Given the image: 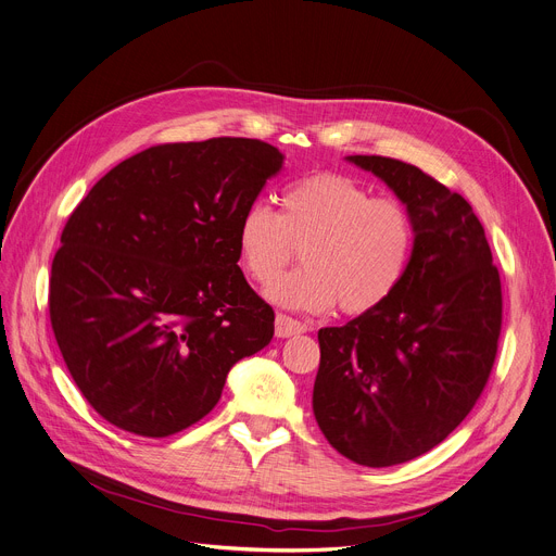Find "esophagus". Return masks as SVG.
<instances>
[{"instance_id": "1", "label": "esophagus", "mask_w": 556, "mask_h": 556, "mask_svg": "<svg viewBox=\"0 0 556 556\" xmlns=\"http://www.w3.org/2000/svg\"><path fill=\"white\" fill-rule=\"evenodd\" d=\"M303 332H307L305 323L291 318V316H285V314L276 316V337L289 339V337H296V334H303Z\"/></svg>"}]
</instances>
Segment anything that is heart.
I'll return each mask as SVG.
<instances>
[{"instance_id":"b5f03b06","label":"heart","mask_w":556,"mask_h":556,"mask_svg":"<svg viewBox=\"0 0 556 556\" xmlns=\"http://www.w3.org/2000/svg\"><path fill=\"white\" fill-rule=\"evenodd\" d=\"M303 243L305 268L278 281L292 244ZM415 244V222L397 200H379L339 173L309 175L291 184L280 213L249 204L238 219L236 247L244 274L268 285L267 299L285 309L345 314L381 307L404 280Z\"/></svg>"}]
</instances>
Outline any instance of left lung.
<instances>
[{"mask_svg": "<svg viewBox=\"0 0 556 556\" xmlns=\"http://www.w3.org/2000/svg\"><path fill=\"white\" fill-rule=\"evenodd\" d=\"M345 159L397 194L415 244L381 307L318 330L312 408L345 458L393 467L438 446L478 402L498 350L501 276L463 194L397 159Z\"/></svg>", "mask_w": 556, "mask_h": 556, "instance_id": "obj_1", "label": "left lung"}]
</instances>
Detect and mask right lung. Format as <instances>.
Here are the masks:
<instances>
[{
  "mask_svg": "<svg viewBox=\"0 0 556 556\" xmlns=\"http://www.w3.org/2000/svg\"><path fill=\"white\" fill-rule=\"evenodd\" d=\"M282 152L257 139L166 143L121 161L76 206L51 265V328L114 427L175 435L269 345L274 309L238 267L236 228Z\"/></svg>",
  "mask_w": 556,
  "mask_h": 556,
  "instance_id": "1",
  "label": "right lung"
}]
</instances>
